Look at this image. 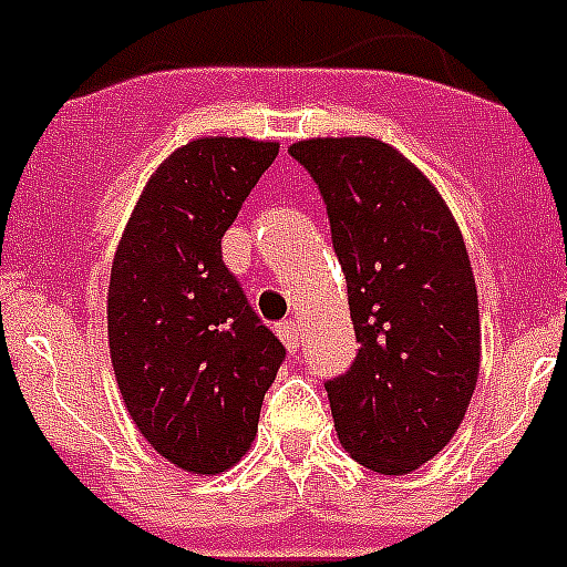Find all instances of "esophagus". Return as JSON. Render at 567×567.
Wrapping results in <instances>:
<instances>
[{"instance_id":"esophagus-1","label":"esophagus","mask_w":567,"mask_h":567,"mask_svg":"<svg viewBox=\"0 0 567 567\" xmlns=\"http://www.w3.org/2000/svg\"><path fill=\"white\" fill-rule=\"evenodd\" d=\"M278 338L287 343V350H298V341H301V327H298V321L289 318V321L278 323Z\"/></svg>"}]
</instances>
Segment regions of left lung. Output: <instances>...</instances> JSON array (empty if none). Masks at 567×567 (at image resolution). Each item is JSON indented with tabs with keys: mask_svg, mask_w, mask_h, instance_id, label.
Segmentation results:
<instances>
[{
	"mask_svg": "<svg viewBox=\"0 0 567 567\" xmlns=\"http://www.w3.org/2000/svg\"><path fill=\"white\" fill-rule=\"evenodd\" d=\"M321 188L358 355L327 381L338 442L404 476L447 447L482 358L476 280L456 217L424 172L372 137L289 145Z\"/></svg>",
	"mask_w": 567,
	"mask_h": 567,
	"instance_id": "8db88e82",
	"label": "left lung"
}]
</instances>
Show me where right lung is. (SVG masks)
Listing matches in <instances>:
<instances>
[{"label": "right lung", "mask_w": 567, "mask_h": 567, "mask_svg": "<svg viewBox=\"0 0 567 567\" xmlns=\"http://www.w3.org/2000/svg\"><path fill=\"white\" fill-rule=\"evenodd\" d=\"M278 143L200 137L148 177L109 284V350L143 439L188 473H224L255 442L287 355L226 269L220 240Z\"/></svg>", "instance_id": "right-lung-1"}]
</instances>
